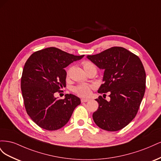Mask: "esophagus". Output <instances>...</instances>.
Returning <instances> with one entry per match:
<instances>
[{"mask_svg": "<svg viewBox=\"0 0 161 161\" xmlns=\"http://www.w3.org/2000/svg\"><path fill=\"white\" fill-rule=\"evenodd\" d=\"M80 101H81V103H85V102L89 101V99H82L80 100Z\"/></svg>", "mask_w": 161, "mask_h": 161, "instance_id": "esophagus-1", "label": "esophagus"}]
</instances>
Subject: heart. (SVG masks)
I'll list each match as a JSON object with an SVG mask.
<instances>
[{
    "instance_id": "obj_1",
    "label": "heart",
    "mask_w": 161,
    "mask_h": 161,
    "mask_svg": "<svg viewBox=\"0 0 161 161\" xmlns=\"http://www.w3.org/2000/svg\"><path fill=\"white\" fill-rule=\"evenodd\" d=\"M82 66H83L86 72H88L89 70H90L91 69H96L97 70L96 66L93 64V63L89 60L83 61L82 62ZM70 69L68 70V71L66 72L67 75H69ZM73 91H74V92H75L77 95H79L80 97H87L91 95V86L89 85H79V86H76L74 87V89H73Z\"/></svg>"
}]
</instances>
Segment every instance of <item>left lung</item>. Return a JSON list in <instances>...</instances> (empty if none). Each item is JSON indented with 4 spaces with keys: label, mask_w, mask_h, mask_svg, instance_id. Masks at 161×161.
Masks as SVG:
<instances>
[{
    "label": "left lung",
    "mask_w": 161,
    "mask_h": 161,
    "mask_svg": "<svg viewBox=\"0 0 161 161\" xmlns=\"http://www.w3.org/2000/svg\"><path fill=\"white\" fill-rule=\"evenodd\" d=\"M104 69L100 94L110 92V101L99 96V108L92 119L101 129L115 131L124 128L135 118L145 92L146 72L138 56L122 47H112L86 56ZM105 95V94H104Z\"/></svg>",
    "instance_id": "obj_1"
}]
</instances>
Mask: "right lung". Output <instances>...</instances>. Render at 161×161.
<instances>
[{
    "label": "right lung",
    "instance_id": "1",
    "mask_svg": "<svg viewBox=\"0 0 161 161\" xmlns=\"http://www.w3.org/2000/svg\"><path fill=\"white\" fill-rule=\"evenodd\" d=\"M84 55L75 56L50 47L33 53L24 66L21 88L27 114L40 128L56 130L69 121L79 97L66 94L64 99L55 98V92L66 86L64 68Z\"/></svg>",
    "mask_w": 161,
    "mask_h": 161
}]
</instances>
